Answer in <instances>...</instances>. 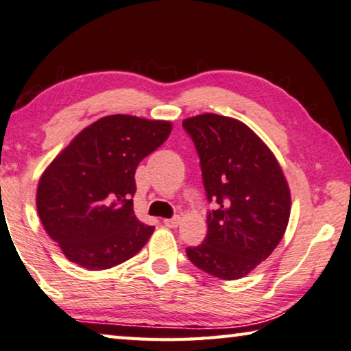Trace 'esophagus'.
Returning <instances> with one entry per match:
<instances>
[{
  "mask_svg": "<svg viewBox=\"0 0 351 351\" xmlns=\"http://www.w3.org/2000/svg\"><path fill=\"white\" fill-rule=\"evenodd\" d=\"M180 217H174V218H169V219H165V226L166 228H171V229H176L177 226L180 224Z\"/></svg>",
  "mask_w": 351,
  "mask_h": 351,
  "instance_id": "1",
  "label": "esophagus"
}]
</instances>
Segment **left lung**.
<instances>
[{"label":"left lung","mask_w":351,"mask_h":351,"mask_svg":"<svg viewBox=\"0 0 351 351\" xmlns=\"http://www.w3.org/2000/svg\"><path fill=\"white\" fill-rule=\"evenodd\" d=\"M201 160L208 202L204 243L186 247L193 265L215 278H245L271 254L290 218V190L268 145L246 123L206 112L182 122Z\"/></svg>","instance_id":"obj_1"}]
</instances>
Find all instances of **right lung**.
<instances>
[{
    "label": "right lung",
    "mask_w": 351,
    "mask_h": 351,
    "mask_svg": "<svg viewBox=\"0 0 351 351\" xmlns=\"http://www.w3.org/2000/svg\"><path fill=\"white\" fill-rule=\"evenodd\" d=\"M171 130L168 121L105 116L48 165L37 185V213L70 262L112 268L147 243L154 228L133 212L134 172Z\"/></svg>",
    "instance_id": "add662e5"
}]
</instances>
